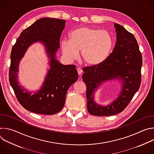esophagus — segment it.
<instances>
[{"instance_id": "34e87169", "label": "esophagus", "mask_w": 154, "mask_h": 154, "mask_svg": "<svg viewBox=\"0 0 154 154\" xmlns=\"http://www.w3.org/2000/svg\"><path fill=\"white\" fill-rule=\"evenodd\" d=\"M77 72H78L79 75H82V74L83 70H82V69L80 68H77Z\"/></svg>"}]
</instances>
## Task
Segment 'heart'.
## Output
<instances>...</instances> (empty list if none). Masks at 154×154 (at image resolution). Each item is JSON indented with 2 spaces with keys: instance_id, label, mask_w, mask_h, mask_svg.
Segmentation results:
<instances>
[{
  "instance_id": "obj_1",
  "label": "heart",
  "mask_w": 154,
  "mask_h": 154,
  "mask_svg": "<svg viewBox=\"0 0 154 154\" xmlns=\"http://www.w3.org/2000/svg\"><path fill=\"white\" fill-rule=\"evenodd\" d=\"M113 46L112 35L106 30L81 27L73 30L69 40H63L61 49L69 60L76 59L81 51L82 58L90 66H97L110 55Z\"/></svg>"
}]
</instances>
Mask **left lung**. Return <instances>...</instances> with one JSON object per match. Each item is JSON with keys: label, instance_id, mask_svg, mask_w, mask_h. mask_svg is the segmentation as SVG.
Wrapping results in <instances>:
<instances>
[{"label": "left lung", "instance_id": "left-lung-1", "mask_svg": "<svg viewBox=\"0 0 154 154\" xmlns=\"http://www.w3.org/2000/svg\"><path fill=\"white\" fill-rule=\"evenodd\" d=\"M116 42L109 57L97 66L86 67L82 79L86 85L87 109L93 115L113 116L122 112L140 88L142 55L133 34L115 23ZM121 82L119 97L107 106L95 102V91L106 81Z\"/></svg>", "mask_w": 154, "mask_h": 154}]
</instances>
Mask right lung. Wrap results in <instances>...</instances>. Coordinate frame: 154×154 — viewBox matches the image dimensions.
<instances>
[{
    "label": "right lung",
    "instance_id": "add662e5",
    "mask_svg": "<svg viewBox=\"0 0 154 154\" xmlns=\"http://www.w3.org/2000/svg\"><path fill=\"white\" fill-rule=\"evenodd\" d=\"M65 23L63 19L41 18L21 32L12 48L10 83L20 104L31 112L51 115L61 111L69 88L78 79L75 66L63 65L56 57ZM36 42L45 47L50 69L40 90L33 94L19 85L18 72L20 60L28 48Z\"/></svg>",
    "mask_w": 154,
    "mask_h": 154
}]
</instances>
